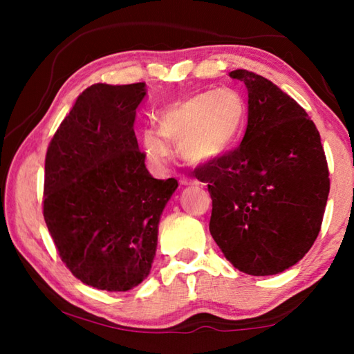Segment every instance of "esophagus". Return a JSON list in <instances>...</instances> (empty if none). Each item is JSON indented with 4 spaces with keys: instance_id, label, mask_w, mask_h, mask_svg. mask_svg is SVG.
Here are the masks:
<instances>
[{
    "instance_id": "esophagus-1",
    "label": "esophagus",
    "mask_w": 354,
    "mask_h": 354,
    "mask_svg": "<svg viewBox=\"0 0 354 354\" xmlns=\"http://www.w3.org/2000/svg\"><path fill=\"white\" fill-rule=\"evenodd\" d=\"M179 183H181V185H192V184H195L196 181H195V179H192V178L183 176L181 179H179Z\"/></svg>"
}]
</instances>
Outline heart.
<instances>
[{
    "label": "heart",
    "mask_w": 354,
    "mask_h": 354,
    "mask_svg": "<svg viewBox=\"0 0 354 354\" xmlns=\"http://www.w3.org/2000/svg\"><path fill=\"white\" fill-rule=\"evenodd\" d=\"M247 118V104L231 87L207 88L165 106L156 113L158 133L143 131L148 158L162 165L170 159L167 142L179 143L185 160L195 164L223 158L236 147Z\"/></svg>",
    "instance_id": "heart-1"
}]
</instances>
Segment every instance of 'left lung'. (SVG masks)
Here are the masks:
<instances>
[{
	"label": "left lung",
	"mask_w": 354,
	"mask_h": 354,
	"mask_svg": "<svg viewBox=\"0 0 354 354\" xmlns=\"http://www.w3.org/2000/svg\"><path fill=\"white\" fill-rule=\"evenodd\" d=\"M230 76L248 91L242 143L195 170L212 198L209 231L237 270L267 277L303 259L320 232L329 171L306 111L248 70Z\"/></svg>",
	"instance_id": "8db88e82"
}]
</instances>
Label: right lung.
<instances>
[{
    "mask_svg": "<svg viewBox=\"0 0 354 354\" xmlns=\"http://www.w3.org/2000/svg\"><path fill=\"white\" fill-rule=\"evenodd\" d=\"M145 82L93 84L50 142L44 217L57 253L84 284L127 292L145 279L158 226L178 187L156 179L134 134Z\"/></svg>",
    "mask_w": 354,
    "mask_h": 354,
    "instance_id": "add662e5",
    "label": "right lung"
}]
</instances>
